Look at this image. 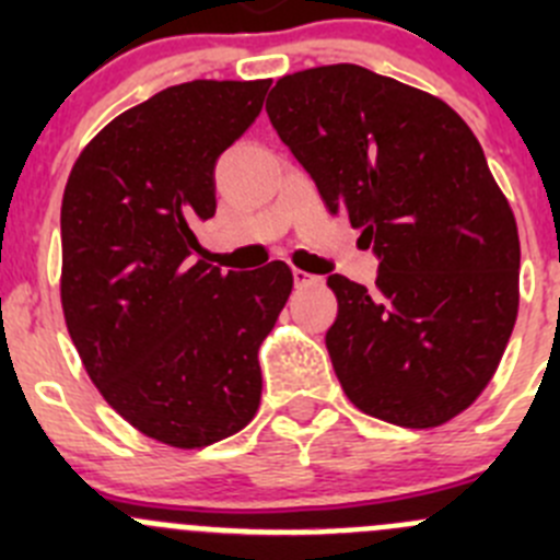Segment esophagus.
Here are the masks:
<instances>
[{
  "label": "esophagus",
  "mask_w": 560,
  "mask_h": 560,
  "mask_svg": "<svg viewBox=\"0 0 560 560\" xmlns=\"http://www.w3.org/2000/svg\"><path fill=\"white\" fill-rule=\"evenodd\" d=\"M292 279H295V287H316L319 284V276H312V273H306V270H292Z\"/></svg>",
  "instance_id": "1"
}]
</instances>
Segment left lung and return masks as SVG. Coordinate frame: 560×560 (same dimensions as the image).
Segmentation results:
<instances>
[{
	"label": "left lung",
	"instance_id": "8db88e82",
	"mask_svg": "<svg viewBox=\"0 0 560 560\" xmlns=\"http://www.w3.org/2000/svg\"><path fill=\"white\" fill-rule=\"evenodd\" d=\"M265 110L380 257L374 290L327 279L343 393L393 425H444L493 380L521 303L517 222L482 145L444 100L358 65L279 78Z\"/></svg>",
	"mask_w": 560,
	"mask_h": 560
}]
</instances>
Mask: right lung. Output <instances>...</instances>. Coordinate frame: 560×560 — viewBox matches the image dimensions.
<instances>
[{
	"mask_svg": "<svg viewBox=\"0 0 560 560\" xmlns=\"http://www.w3.org/2000/svg\"><path fill=\"white\" fill-rule=\"evenodd\" d=\"M270 81H189L129 107L72 165L61 200V308L89 380L143 436L208 447L252 422L259 343L290 265L222 273L195 259L217 213L213 167Z\"/></svg>",
	"mask_w": 560,
	"mask_h": 560,
	"instance_id": "add662e5",
	"label": "right lung"
}]
</instances>
